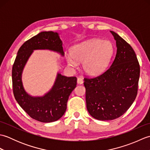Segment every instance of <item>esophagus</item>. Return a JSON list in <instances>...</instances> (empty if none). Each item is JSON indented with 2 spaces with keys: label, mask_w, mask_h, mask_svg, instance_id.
<instances>
[{
  "label": "esophagus",
  "mask_w": 150,
  "mask_h": 150,
  "mask_svg": "<svg viewBox=\"0 0 150 150\" xmlns=\"http://www.w3.org/2000/svg\"><path fill=\"white\" fill-rule=\"evenodd\" d=\"M83 79H82V78H78L77 79V83L79 84H82V83H83Z\"/></svg>",
  "instance_id": "obj_1"
}]
</instances>
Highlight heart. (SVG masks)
<instances>
[{"mask_svg": "<svg viewBox=\"0 0 150 150\" xmlns=\"http://www.w3.org/2000/svg\"><path fill=\"white\" fill-rule=\"evenodd\" d=\"M113 44L109 40L94 39L77 44L71 50L67 62L71 67H77L82 61L84 71L91 75H98L108 67L113 53Z\"/></svg>", "mask_w": 150, "mask_h": 150, "instance_id": "1", "label": "heart"}]
</instances>
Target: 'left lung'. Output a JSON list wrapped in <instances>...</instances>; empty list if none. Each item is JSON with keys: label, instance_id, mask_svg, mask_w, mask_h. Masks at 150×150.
Masks as SVG:
<instances>
[{"label": "left lung", "instance_id": "left-lung-1", "mask_svg": "<svg viewBox=\"0 0 150 150\" xmlns=\"http://www.w3.org/2000/svg\"><path fill=\"white\" fill-rule=\"evenodd\" d=\"M117 53L110 67L101 75L84 78L86 101L95 119H117L132 106L137 95L140 66L132 46L114 31Z\"/></svg>", "mask_w": 150, "mask_h": 150}]
</instances>
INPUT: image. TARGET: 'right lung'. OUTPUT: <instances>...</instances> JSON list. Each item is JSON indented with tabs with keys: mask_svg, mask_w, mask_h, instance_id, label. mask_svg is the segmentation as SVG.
<instances>
[{
	"mask_svg": "<svg viewBox=\"0 0 150 150\" xmlns=\"http://www.w3.org/2000/svg\"><path fill=\"white\" fill-rule=\"evenodd\" d=\"M48 50L64 55L59 33L42 31L26 41L19 48L12 68L13 90L18 104L32 119L42 122L59 120L64 114L69 96L77 85V78L57 73L52 89L42 97H33L25 91L22 74L33 50Z\"/></svg>",
	"mask_w": 150,
	"mask_h": 150,
	"instance_id": "add662e5",
	"label": "right lung"
}]
</instances>
